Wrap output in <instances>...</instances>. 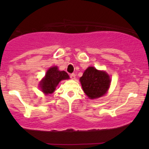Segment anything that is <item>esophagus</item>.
I'll list each match as a JSON object with an SVG mask.
<instances>
[{
    "label": "esophagus",
    "instance_id": "1",
    "mask_svg": "<svg viewBox=\"0 0 149 149\" xmlns=\"http://www.w3.org/2000/svg\"><path fill=\"white\" fill-rule=\"evenodd\" d=\"M70 78L73 80L76 79V74H75V73H71V74L70 75Z\"/></svg>",
    "mask_w": 149,
    "mask_h": 149
}]
</instances>
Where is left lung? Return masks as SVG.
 <instances>
[{
  "label": "left lung",
  "mask_w": 149,
  "mask_h": 149,
  "mask_svg": "<svg viewBox=\"0 0 149 149\" xmlns=\"http://www.w3.org/2000/svg\"><path fill=\"white\" fill-rule=\"evenodd\" d=\"M83 91L90 99H97L107 93L111 85V79L106 71H99L90 66L80 77Z\"/></svg>",
  "instance_id": "obj_1"
}]
</instances>
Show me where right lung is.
<instances>
[{
  "label": "right lung",
  "mask_w": 149,
  "mask_h": 149,
  "mask_svg": "<svg viewBox=\"0 0 149 149\" xmlns=\"http://www.w3.org/2000/svg\"><path fill=\"white\" fill-rule=\"evenodd\" d=\"M66 79H69V75L66 71H59L57 66H52L47 71L45 77L40 82L39 87L45 95L52 94L59 82Z\"/></svg>",
  "instance_id": "add662e5"
}]
</instances>
